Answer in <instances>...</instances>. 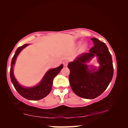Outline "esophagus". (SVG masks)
Wrapping results in <instances>:
<instances>
[{
    "mask_svg": "<svg viewBox=\"0 0 128 128\" xmlns=\"http://www.w3.org/2000/svg\"><path fill=\"white\" fill-rule=\"evenodd\" d=\"M63 65L64 66H68V62L67 61H64V62H63Z\"/></svg>",
    "mask_w": 128,
    "mask_h": 128,
    "instance_id": "esophagus-1",
    "label": "esophagus"
}]
</instances>
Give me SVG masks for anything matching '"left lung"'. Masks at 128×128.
<instances>
[{"instance_id": "obj_1", "label": "left lung", "mask_w": 128, "mask_h": 128, "mask_svg": "<svg viewBox=\"0 0 128 128\" xmlns=\"http://www.w3.org/2000/svg\"><path fill=\"white\" fill-rule=\"evenodd\" d=\"M94 44L88 53H84L70 62L69 76L70 86L74 92L79 97L93 99L101 95L108 86L113 75L112 56L104 42L95 38H91ZM96 56L100 66L98 70H90L86 63Z\"/></svg>"}]
</instances>
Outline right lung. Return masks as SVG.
I'll list each match as a JSON object with an SVG mask.
<instances>
[{"label":"right lung","mask_w":128,"mask_h":128,"mask_svg":"<svg viewBox=\"0 0 128 128\" xmlns=\"http://www.w3.org/2000/svg\"><path fill=\"white\" fill-rule=\"evenodd\" d=\"M27 46H28V44H24L23 46H19L16 50L11 64L10 78L15 90L22 97L30 100H38L43 98L50 93L52 89L54 78L57 74H59L60 70L63 67V65L61 64L58 67L50 70L44 75V78H42L39 84L36 86L30 87V88H26L21 86L14 76L13 68L18 56L19 55L22 50Z\"/></svg>","instance_id":"add662e5"}]
</instances>
